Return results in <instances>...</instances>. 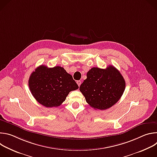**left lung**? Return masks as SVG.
I'll return each mask as SVG.
<instances>
[{"label":"left lung","instance_id":"obj_1","mask_svg":"<svg viewBox=\"0 0 157 157\" xmlns=\"http://www.w3.org/2000/svg\"><path fill=\"white\" fill-rule=\"evenodd\" d=\"M29 86L37 102L47 107L60 105L70 92L79 88L72 76L59 66L37 67L29 78Z\"/></svg>","mask_w":157,"mask_h":157}]
</instances>
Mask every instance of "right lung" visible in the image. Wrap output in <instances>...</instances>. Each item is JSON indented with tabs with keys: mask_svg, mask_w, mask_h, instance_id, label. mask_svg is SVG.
Wrapping results in <instances>:
<instances>
[{
	"mask_svg": "<svg viewBox=\"0 0 157 157\" xmlns=\"http://www.w3.org/2000/svg\"><path fill=\"white\" fill-rule=\"evenodd\" d=\"M125 80L113 66L105 69L94 67L87 73V78L79 90L86 102L96 109L105 110L114 105L122 96Z\"/></svg>",
	"mask_w": 157,
	"mask_h": 157,
	"instance_id": "1",
	"label": "right lung"
}]
</instances>
